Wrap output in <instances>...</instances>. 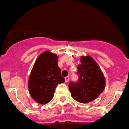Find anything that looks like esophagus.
Listing matches in <instances>:
<instances>
[{
	"label": "esophagus",
	"mask_w": 129,
	"mask_h": 129,
	"mask_svg": "<svg viewBox=\"0 0 129 129\" xmlns=\"http://www.w3.org/2000/svg\"><path fill=\"white\" fill-rule=\"evenodd\" d=\"M65 80H66V83L69 82V76L66 77V78H65Z\"/></svg>",
	"instance_id": "obj_1"
}]
</instances>
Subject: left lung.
Listing matches in <instances>:
<instances>
[{"label":"left lung","instance_id":"1","mask_svg":"<svg viewBox=\"0 0 129 129\" xmlns=\"http://www.w3.org/2000/svg\"><path fill=\"white\" fill-rule=\"evenodd\" d=\"M80 62L78 66V82L69 83V88L74 100L88 103L96 99L104 91L106 80L101 68L92 56H81Z\"/></svg>","mask_w":129,"mask_h":129}]
</instances>
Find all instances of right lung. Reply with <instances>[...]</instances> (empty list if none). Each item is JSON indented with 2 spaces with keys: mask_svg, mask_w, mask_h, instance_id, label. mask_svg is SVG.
<instances>
[{
  "mask_svg": "<svg viewBox=\"0 0 129 129\" xmlns=\"http://www.w3.org/2000/svg\"><path fill=\"white\" fill-rule=\"evenodd\" d=\"M58 56L50 51L36 59L28 78V91L36 103H48L53 99L58 84L65 82L58 66Z\"/></svg>",
  "mask_w": 129,
  "mask_h": 129,
  "instance_id": "right-lung-1",
  "label": "right lung"
}]
</instances>
